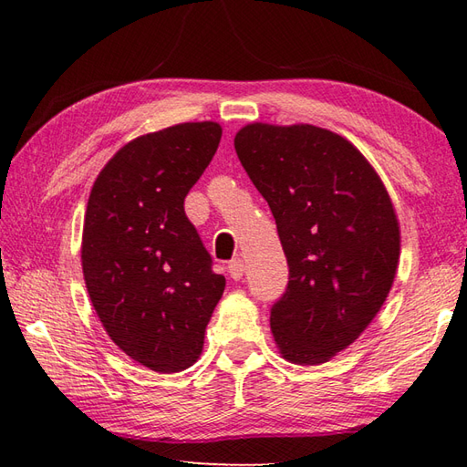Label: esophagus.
Wrapping results in <instances>:
<instances>
[{
    "label": "esophagus",
    "instance_id": "esophagus-1",
    "mask_svg": "<svg viewBox=\"0 0 467 467\" xmlns=\"http://www.w3.org/2000/svg\"><path fill=\"white\" fill-rule=\"evenodd\" d=\"M228 273H231V276L234 281H241L243 275H244V263L243 259H233L231 263H228Z\"/></svg>",
    "mask_w": 467,
    "mask_h": 467
}]
</instances>
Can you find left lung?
I'll use <instances>...</instances> for the list:
<instances>
[{
	"instance_id": "1",
	"label": "left lung",
	"mask_w": 467,
	"mask_h": 467,
	"mask_svg": "<svg viewBox=\"0 0 467 467\" xmlns=\"http://www.w3.org/2000/svg\"><path fill=\"white\" fill-rule=\"evenodd\" d=\"M234 150L271 206L289 286L271 309L276 349L319 365L369 327L398 273L401 233L369 161L313 124L243 126Z\"/></svg>"
}]
</instances>
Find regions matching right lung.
<instances>
[{"instance_id": "right-lung-1", "label": "right lung", "mask_w": 467, "mask_h": 467, "mask_svg": "<svg viewBox=\"0 0 467 467\" xmlns=\"http://www.w3.org/2000/svg\"><path fill=\"white\" fill-rule=\"evenodd\" d=\"M221 136L211 120L138 136L106 162L88 198L82 271L94 311L130 359L158 373L196 363L224 291L184 214Z\"/></svg>"}]
</instances>
